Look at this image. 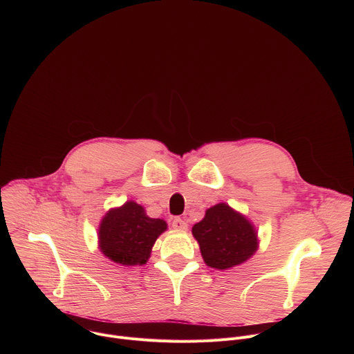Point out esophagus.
I'll use <instances>...</instances> for the list:
<instances>
[{
	"mask_svg": "<svg viewBox=\"0 0 354 354\" xmlns=\"http://www.w3.org/2000/svg\"><path fill=\"white\" fill-rule=\"evenodd\" d=\"M172 228H175L178 231H186L187 230V224L182 218H174Z\"/></svg>",
	"mask_w": 354,
	"mask_h": 354,
	"instance_id": "34e87169",
	"label": "esophagus"
}]
</instances>
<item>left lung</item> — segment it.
<instances>
[{
	"label": "left lung",
	"instance_id": "obj_1",
	"mask_svg": "<svg viewBox=\"0 0 354 354\" xmlns=\"http://www.w3.org/2000/svg\"><path fill=\"white\" fill-rule=\"evenodd\" d=\"M192 234L205 263L217 270L245 263L259 248L255 225L227 203L207 209L203 220L192 227Z\"/></svg>",
	"mask_w": 354,
	"mask_h": 354
}]
</instances>
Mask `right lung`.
I'll list each match as a JSON object with an SVG mask.
<instances>
[{
  "label": "right lung",
  "mask_w": 354,
  "mask_h": 354,
  "mask_svg": "<svg viewBox=\"0 0 354 354\" xmlns=\"http://www.w3.org/2000/svg\"><path fill=\"white\" fill-rule=\"evenodd\" d=\"M162 218H151L133 200L113 207L100 220L97 228L99 250L122 266H142L148 262L157 238L167 231Z\"/></svg>",
  "instance_id": "obj_1"
}]
</instances>
